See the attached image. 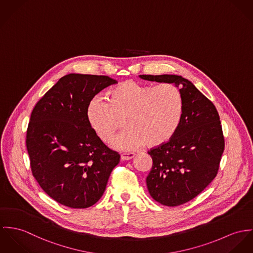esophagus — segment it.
<instances>
[{
    "label": "esophagus",
    "instance_id": "34e87169",
    "mask_svg": "<svg viewBox=\"0 0 253 253\" xmlns=\"http://www.w3.org/2000/svg\"><path fill=\"white\" fill-rule=\"evenodd\" d=\"M135 156H136L135 153H123V154H121L120 158H121L122 161H127V160H130V159L134 158Z\"/></svg>",
    "mask_w": 253,
    "mask_h": 253
}]
</instances>
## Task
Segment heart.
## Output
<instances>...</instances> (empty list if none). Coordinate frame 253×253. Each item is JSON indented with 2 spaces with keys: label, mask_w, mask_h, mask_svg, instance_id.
<instances>
[{
  "label": "heart",
  "mask_w": 253,
  "mask_h": 253,
  "mask_svg": "<svg viewBox=\"0 0 253 253\" xmlns=\"http://www.w3.org/2000/svg\"><path fill=\"white\" fill-rule=\"evenodd\" d=\"M108 103L90 101L86 119L104 142H109L124 120L128 129L112 142L115 149L130 151L144 146L158 147L170 140L178 129L183 113L180 90L171 84H143L127 81L108 91Z\"/></svg>",
  "instance_id": "obj_1"
}]
</instances>
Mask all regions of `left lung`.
I'll return each mask as SVG.
<instances>
[{"label":"left lung","mask_w":253,"mask_h":253,"mask_svg":"<svg viewBox=\"0 0 253 253\" xmlns=\"http://www.w3.org/2000/svg\"><path fill=\"white\" fill-rule=\"evenodd\" d=\"M148 82L173 84L183 99V113L174 136L152 148V168L146 177L150 196L176 207L199 195L216 176L224 137L214 105L191 82L175 75H141Z\"/></svg>","instance_id":"8db88e82"}]
</instances>
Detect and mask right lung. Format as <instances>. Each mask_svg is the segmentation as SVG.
<instances>
[{
  "mask_svg": "<svg viewBox=\"0 0 253 253\" xmlns=\"http://www.w3.org/2000/svg\"><path fill=\"white\" fill-rule=\"evenodd\" d=\"M107 76L70 74L35 106L26 137L31 169L42 190L61 205L85 209L103 196L120 155L90 128L86 109Z\"/></svg>",
  "mask_w": 253,
  "mask_h": 253,
  "instance_id": "obj_1",
  "label": "right lung"
}]
</instances>
